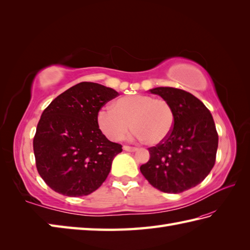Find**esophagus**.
<instances>
[{
  "mask_svg": "<svg viewBox=\"0 0 250 250\" xmlns=\"http://www.w3.org/2000/svg\"><path fill=\"white\" fill-rule=\"evenodd\" d=\"M124 150L125 151H135L137 150L136 147H132V146H128V145H125L124 146Z\"/></svg>",
  "mask_w": 250,
  "mask_h": 250,
  "instance_id": "1",
  "label": "esophagus"
}]
</instances>
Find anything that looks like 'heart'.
<instances>
[{
	"mask_svg": "<svg viewBox=\"0 0 250 250\" xmlns=\"http://www.w3.org/2000/svg\"><path fill=\"white\" fill-rule=\"evenodd\" d=\"M97 121L100 130L111 141H121L132 130L148 145L166 141L174 128L175 113L167 100L147 94L119 98L111 107L99 110Z\"/></svg>",
	"mask_w": 250,
	"mask_h": 250,
	"instance_id": "b5f03b06",
	"label": "heart"
}]
</instances>
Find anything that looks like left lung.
Here are the masks:
<instances>
[{"label": "left lung", "instance_id": "obj_1", "mask_svg": "<svg viewBox=\"0 0 250 250\" xmlns=\"http://www.w3.org/2000/svg\"><path fill=\"white\" fill-rule=\"evenodd\" d=\"M150 92L172 105L175 124L166 141L148 148L150 158L140 169L156 189L180 193L203 182L214 167L218 133L208 108L194 95L172 87Z\"/></svg>", "mask_w": 250, "mask_h": 250}]
</instances>
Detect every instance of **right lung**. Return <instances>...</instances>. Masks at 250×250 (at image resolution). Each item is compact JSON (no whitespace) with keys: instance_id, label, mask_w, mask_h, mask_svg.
<instances>
[{"instance_id":"1","label":"right lung","mask_w":250,"mask_h":250,"mask_svg":"<svg viewBox=\"0 0 250 250\" xmlns=\"http://www.w3.org/2000/svg\"><path fill=\"white\" fill-rule=\"evenodd\" d=\"M114 89L83 82L52 101L42 114L33 140L37 172L58 193H92L109 174L122 146L106 139L99 110L118 97Z\"/></svg>"}]
</instances>
